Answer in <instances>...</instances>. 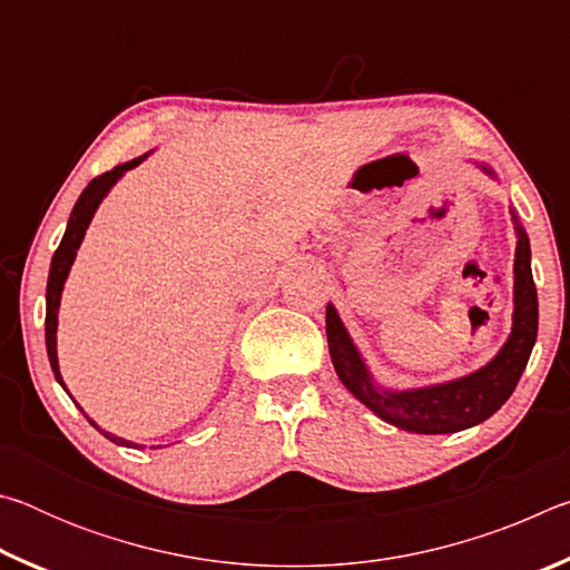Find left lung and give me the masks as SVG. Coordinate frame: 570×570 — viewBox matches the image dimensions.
Instances as JSON below:
<instances>
[{
    "instance_id": "8db88e82",
    "label": "left lung",
    "mask_w": 570,
    "mask_h": 570,
    "mask_svg": "<svg viewBox=\"0 0 570 570\" xmlns=\"http://www.w3.org/2000/svg\"><path fill=\"white\" fill-rule=\"evenodd\" d=\"M538 336V292L530 272V244L518 226L515 248V312L513 334L493 362L462 377L435 387L410 392H382L372 384L344 324L334 306H326V342L334 370L356 400L366 404L394 428L420 435H445L472 428L503 407L523 374Z\"/></svg>"
}]
</instances>
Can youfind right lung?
<instances>
[{
    "mask_svg": "<svg viewBox=\"0 0 570 570\" xmlns=\"http://www.w3.org/2000/svg\"><path fill=\"white\" fill-rule=\"evenodd\" d=\"M142 158H135L130 163H122V166H115L112 170L102 173V176L92 178L88 183V188L82 190V196L77 198V204L72 208L70 214V220H67V230L65 236L60 240V246H57L55 256H52V264H50V278H47V314H45V342H47V356H50V364H52V372L57 382L62 384V377H60V366H57V308H60V296H62V286H65V278H67V272H70V266L75 262V254L77 248H80L82 244V236H85V228H88L90 218L95 214V208L100 206V200L105 198V193L110 190V186L115 180H118L125 170H130L138 166ZM65 387V384H62ZM82 412V410H80ZM92 422V420H90ZM95 424V422H92ZM98 428V424H95ZM100 430V428H98ZM105 438L112 440L115 445H125V448H140L135 445V442H128L122 438H115L110 435V432L100 430Z\"/></svg>",
    "mask_w": 570,
    "mask_h": 570,
    "instance_id": "right-lung-1",
    "label": "right lung"
}]
</instances>
